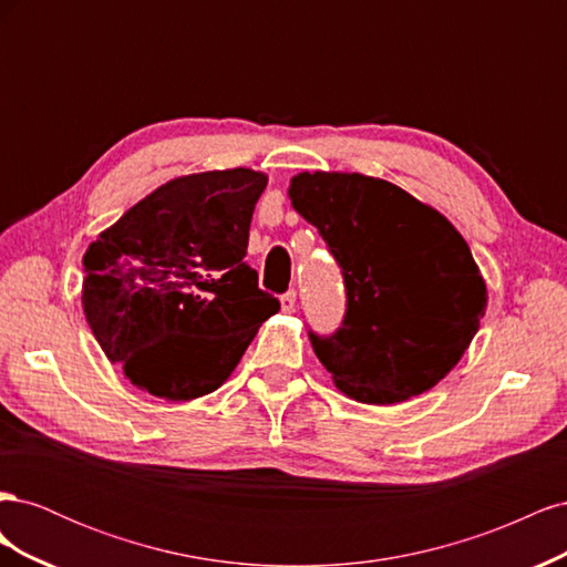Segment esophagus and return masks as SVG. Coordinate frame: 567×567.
I'll return each mask as SVG.
<instances>
[{"mask_svg": "<svg viewBox=\"0 0 567 567\" xmlns=\"http://www.w3.org/2000/svg\"><path fill=\"white\" fill-rule=\"evenodd\" d=\"M281 310L284 312H293L296 310V290H288V293L281 296Z\"/></svg>", "mask_w": 567, "mask_h": 567, "instance_id": "34e87169", "label": "esophagus"}]
</instances>
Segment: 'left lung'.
Listing matches in <instances>:
<instances>
[{
	"label": "left lung",
	"mask_w": 567,
	"mask_h": 567,
	"mask_svg": "<svg viewBox=\"0 0 567 567\" xmlns=\"http://www.w3.org/2000/svg\"><path fill=\"white\" fill-rule=\"evenodd\" d=\"M288 196L346 281L340 329L310 331L336 388L364 404H398L437 385L487 307V286L452 221L404 188L357 173H300Z\"/></svg>",
	"instance_id": "obj_1"
}]
</instances>
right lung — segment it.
<instances>
[{"instance_id": "obj_1", "label": "right lung", "mask_w": 567, "mask_h": 567, "mask_svg": "<svg viewBox=\"0 0 567 567\" xmlns=\"http://www.w3.org/2000/svg\"><path fill=\"white\" fill-rule=\"evenodd\" d=\"M265 186L248 167L177 177L90 244L84 317L132 385L173 402L208 394L279 312L244 260Z\"/></svg>"}]
</instances>
